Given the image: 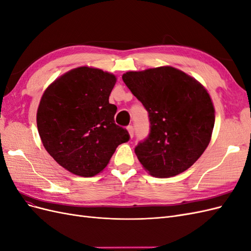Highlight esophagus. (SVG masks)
I'll return each instance as SVG.
<instances>
[{
  "label": "esophagus",
  "mask_w": 251,
  "mask_h": 251,
  "mask_svg": "<svg viewBox=\"0 0 251 251\" xmlns=\"http://www.w3.org/2000/svg\"><path fill=\"white\" fill-rule=\"evenodd\" d=\"M126 130H127L128 134H130V137L133 138V136H134V127L132 126H126Z\"/></svg>",
  "instance_id": "34e87169"
}]
</instances>
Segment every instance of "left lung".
<instances>
[{"label":"left lung","instance_id":"obj_1","mask_svg":"<svg viewBox=\"0 0 251 251\" xmlns=\"http://www.w3.org/2000/svg\"><path fill=\"white\" fill-rule=\"evenodd\" d=\"M123 79L149 114V136L135 148L143 168L159 178L191 168L207 148L215 125L207 91L173 67L126 72Z\"/></svg>","mask_w":251,"mask_h":251}]
</instances>
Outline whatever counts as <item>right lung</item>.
Instances as JSON below:
<instances>
[{"mask_svg":"<svg viewBox=\"0 0 251 251\" xmlns=\"http://www.w3.org/2000/svg\"><path fill=\"white\" fill-rule=\"evenodd\" d=\"M113 74L80 67L64 74L45 91L36 124L45 149L64 169L93 177L108 165L119 144L130 140L115 124L109 96Z\"/></svg>","mask_w":251,"mask_h":251,"instance_id":"add662e5","label":"right lung"}]
</instances>
